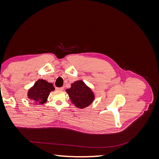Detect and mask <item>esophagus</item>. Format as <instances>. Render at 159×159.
Segmentation results:
<instances>
[{
    "label": "esophagus",
    "mask_w": 159,
    "mask_h": 159,
    "mask_svg": "<svg viewBox=\"0 0 159 159\" xmlns=\"http://www.w3.org/2000/svg\"><path fill=\"white\" fill-rule=\"evenodd\" d=\"M56 89H57V90H63V89H64V87H60V88H56Z\"/></svg>",
    "instance_id": "obj_1"
}]
</instances>
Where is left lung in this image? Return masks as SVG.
Instances as JSON below:
<instances>
[{
	"label": "left lung",
	"mask_w": 159,
	"mask_h": 159,
	"mask_svg": "<svg viewBox=\"0 0 159 159\" xmlns=\"http://www.w3.org/2000/svg\"><path fill=\"white\" fill-rule=\"evenodd\" d=\"M71 99V103L75 107L84 108L88 106L94 99V95L91 90L82 81H76L71 84V87L66 90Z\"/></svg>",
	"instance_id": "1"
}]
</instances>
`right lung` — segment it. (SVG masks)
Segmentation results:
<instances>
[{
  "mask_svg": "<svg viewBox=\"0 0 159 159\" xmlns=\"http://www.w3.org/2000/svg\"><path fill=\"white\" fill-rule=\"evenodd\" d=\"M55 89L53 85L48 83L46 80H38L33 87L28 91V98L36 103H44L46 102L50 92Z\"/></svg>",
  "mask_w": 159,
  "mask_h": 159,
  "instance_id": "add662e5",
  "label": "right lung"
}]
</instances>
